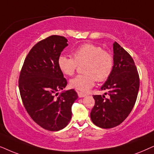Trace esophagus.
<instances>
[{
	"label": "esophagus",
	"instance_id": "obj_1",
	"mask_svg": "<svg viewBox=\"0 0 154 154\" xmlns=\"http://www.w3.org/2000/svg\"><path fill=\"white\" fill-rule=\"evenodd\" d=\"M77 94H78V96L79 98H82V97H85V96H87V94H83L82 92H80V91H77Z\"/></svg>",
	"mask_w": 154,
	"mask_h": 154
}]
</instances>
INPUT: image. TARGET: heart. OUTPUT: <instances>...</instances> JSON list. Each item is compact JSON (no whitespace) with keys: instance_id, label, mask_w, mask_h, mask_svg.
I'll return each mask as SVG.
<instances>
[{"instance_id":"b5f03b06","label":"heart","mask_w":154,"mask_h":154,"mask_svg":"<svg viewBox=\"0 0 154 154\" xmlns=\"http://www.w3.org/2000/svg\"><path fill=\"white\" fill-rule=\"evenodd\" d=\"M73 58L65 56H59L58 66L65 75L75 74L78 65L85 63L83 72L72 79L69 85L72 88L82 92H87L94 87L96 81H106L111 75L114 67L113 56L102 47L91 43L84 44L72 52Z\"/></svg>"}]
</instances>
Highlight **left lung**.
I'll list each match as a JSON object with an SVG mask.
<instances>
[{
    "label": "left lung",
    "instance_id": "8db88e82",
    "mask_svg": "<svg viewBox=\"0 0 154 154\" xmlns=\"http://www.w3.org/2000/svg\"><path fill=\"white\" fill-rule=\"evenodd\" d=\"M113 53V69L101 87L108 97L94 95L95 104L90 114L94 124L104 129L115 128L128 118L139 89V73L130 55L116 42Z\"/></svg>",
    "mask_w": 154,
    "mask_h": 154
}]
</instances>
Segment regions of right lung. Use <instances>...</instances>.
<instances>
[{"label":"right lung","mask_w":154,"mask_h":154,"mask_svg":"<svg viewBox=\"0 0 154 154\" xmlns=\"http://www.w3.org/2000/svg\"><path fill=\"white\" fill-rule=\"evenodd\" d=\"M62 36H48L36 44L26 56L19 77V89L26 112L45 130L58 131L72 118V106L78 98L74 89L63 91L66 79L58 59L67 45Z\"/></svg>","instance_id":"obj_1"}]
</instances>
